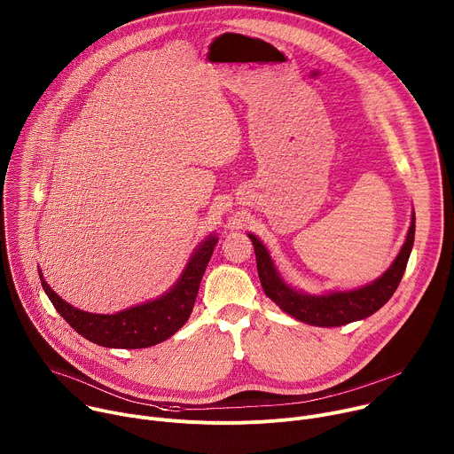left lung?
<instances>
[{
    "instance_id": "left-lung-1",
    "label": "left lung",
    "mask_w": 454,
    "mask_h": 454,
    "mask_svg": "<svg viewBox=\"0 0 454 454\" xmlns=\"http://www.w3.org/2000/svg\"><path fill=\"white\" fill-rule=\"evenodd\" d=\"M247 237L254 247L258 278H261L266 296H270L284 312L296 317L298 321L309 323V325L341 327L347 325V323L364 319L377 312L399 287L415 240V212L411 214V224L406 240L392 266L372 284L347 291L309 294L301 289H296L294 286L287 284L282 273L277 270L264 242L253 233H247Z\"/></svg>"
}]
</instances>
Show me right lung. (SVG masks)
<instances>
[{"mask_svg": "<svg viewBox=\"0 0 454 454\" xmlns=\"http://www.w3.org/2000/svg\"><path fill=\"white\" fill-rule=\"evenodd\" d=\"M217 240V235L210 233L193 247L184 270L167 293L114 314H95L77 309L46 284L41 270L39 278L57 312L82 338L107 348H147L174 336L190 317Z\"/></svg>", "mask_w": 454, "mask_h": 454, "instance_id": "right-lung-1", "label": "right lung"}]
</instances>
